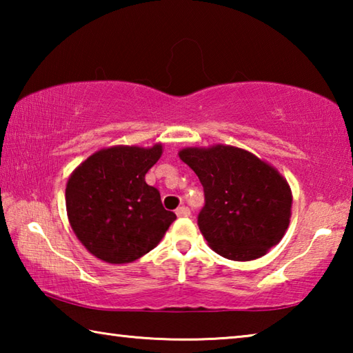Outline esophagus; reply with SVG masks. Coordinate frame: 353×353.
Listing matches in <instances>:
<instances>
[{
  "instance_id": "esophagus-1",
  "label": "esophagus",
  "mask_w": 353,
  "mask_h": 353,
  "mask_svg": "<svg viewBox=\"0 0 353 353\" xmlns=\"http://www.w3.org/2000/svg\"><path fill=\"white\" fill-rule=\"evenodd\" d=\"M176 214H177L179 218H187V216H190L191 212H190V208H188V207L182 205V207H179V208H177V210H176Z\"/></svg>"
}]
</instances>
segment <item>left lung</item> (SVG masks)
<instances>
[{"mask_svg": "<svg viewBox=\"0 0 353 353\" xmlns=\"http://www.w3.org/2000/svg\"><path fill=\"white\" fill-rule=\"evenodd\" d=\"M182 162L204 187L198 225L214 252L235 261L265 255L290 224L292 196L285 179L244 149L187 148Z\"/></svg>", "mask_w": 353, "mask_h": 353, "instance_id": "left-lung-1", "label": "left lung"}]
</instances>
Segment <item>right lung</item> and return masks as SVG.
<instances>
[{
  "label": "right lung",
  "instance_id": "obj_1",
  "mask_svg": "<svg viewBox=\"0 0 353 353\" xmlns=\"http://www.w3.org/2000/svg\"><path fill=\"white\" fill-rule=\"evenodd\" d=\"M160 155L162 145L115 146L74 170L65 190L67 213L88 252L107 263H130L162 240L176 214L145 181Z\"/></svg>",
  "mask_w": 353,
  "mask_h": 353
}]
</instances>
